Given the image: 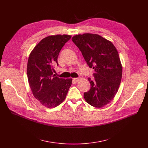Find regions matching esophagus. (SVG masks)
Instances as JSON below:
<instances>
[{
	"instance_id": "1",
	"label": "esophagus",
	"mask_w": 148,
	"mask_h": 148,
	"mask_svg": "<svg viewBox=\"0 0 148 148\" xmlns=\"http://www.w3.org/2000/svg\"><path fill=\"white\" fill-rule=\"evenodd\" d=\"M79 78H73V79L74 81H76V82H77V81H78V80H79Z\"/></svg>"
}]
</instances>
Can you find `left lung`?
Wrapping results in <instances>:
<instances>
[{
	"mask_svg": "<svg viewBox=\"0 0 148 148\" xmlns=\"http://www.w3.org/2000/svg\"><path fill=\"white\" fill-rule=\"evenodd\" d=\"M72 41L94 69V79L88 78L91 88L84 97L92 106L103 107L113 99L121 83L122 69L118 51L111 41L98 34H78Z\"/></svg>",
	"mask_w": 148,
	"mask_h": 148,
	"instance_id": "left-lung-1",
	"label": "left lung"
}]
</instances>
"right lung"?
Masks as SVG:
<instances>
[{
    "instance_id": "obj_1",
    "label": "right lung",
    "mask_w": 148,
    "mask_h": 148,
    "mask_svg": "<svg viewBox=\"0 0 148 148\" xmlns=\"http://www.w3.org/2000/svg\"><path fill=\"white\" fill-rule=\"evenodd\" d=\"M70 35L50 36L42 39L31 52L27 74L34 97L49 108L58 106L66 97L72 79L61 78L54 74L59 53L71 38Z\"/></svg>"
}]
</instances>
